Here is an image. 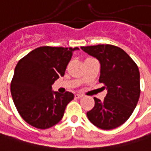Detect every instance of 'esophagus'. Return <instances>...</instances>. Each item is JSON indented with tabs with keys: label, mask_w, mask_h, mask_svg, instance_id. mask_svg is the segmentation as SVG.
I'll return each mask as SVG.
<instances>
[{
	"label": "esophagus",
	"mask_w": 151,
	"mask_h": 151,
	"mask_svg": "<svg viewBox=\"0 0 151 151\" xmlns=\"http://www.w3.org/2000/svg\"><path fill=\"white\" fill-rule=\"evenodd\" d=\"M81 97H83L82 94H75V98H81Z\"/></svg>",
	"instance_id": "34e87169"
}]
</instances>
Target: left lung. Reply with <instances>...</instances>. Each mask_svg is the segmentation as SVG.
<instances>
[{"mask_svg": "<svg viewBox=\"0 0 151 151\" xmlns=\"http://www.w3.org/2000/svg\"><path fill=\"white\" fill-rule=\"evenodd\" d=\"M101 65L99 82L106 86L104 100L94 97L95 106L87 112L89 120L103 130L124 124L135 109L140 96V74L136 63L119 47L109 44L81 47Z\"/></svg>", "mask_w": 151, "mask_h": 151, "instance_id": "left-lung-1", "label": "left lung"}]
</instances>
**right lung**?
I'll use <instances>...</instances> for the list:
<instances>
[{
  "label": "right lung",
  "mask_w": 151,
  "mask_h": 151,
  "mask_svg": "<svg viewBox=\"0 0 151 151\" xmlns=\"http://www.w3.org/2000/svg\"><path fill=\"white\" fill-rule=\"evenodd\" d=\"M78 49L39 47L18 62L11 82V94L17 110L29 125L47 129L62 119L74 95L54 91L52 84L64 76L73 51Z\"/></svg>",
  "instance_id": "add662e5"
}]
</instances>
